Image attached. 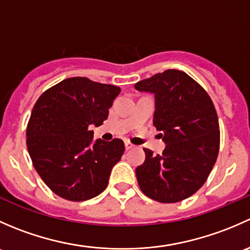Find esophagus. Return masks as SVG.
<instances>
[{
	"label": "esophagus",
	"instance_id": "34e87169",
	"mask_svg": "<svg viewBox=\"0 0 250 250\" xmlns=\"http://www.w3.org/2000/svg\"><path fill=\"white\" fill-rule=\"evenodd\" d=\"M125 150H130V148L134 147V145H133L132 143H129V141H125Z\"/></svg>",
	"mask_w": 250,
	"mask_h": 250
}]
</instances>
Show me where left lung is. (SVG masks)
Segmentation results:
<instances>
[{"label":"left lung","instance_id":"obj_1","mask_svg":"<svg viewBox=\"0 0 250 250\" xmlns=\"http://www.w3.org/2000/svg\"><path fill=\"white\" fill-rule=\"evenodd\" d=\"M155 94L153 125L167 144L161 155L145 151L137 167L144 195L161 203H176L197 192L213 169L220 146L216 110L208 93L192 77L166 70L135 83Z\"/></svg>","mask_w":250,"mask_h":250}]
</instances>
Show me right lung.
I'll return each mask as SVG.
<instances>
[{"label":"right lung","mask_w":250,"mask_h":250,"mask_svg":"<svg viewBox=\"0 0 250 250\" xmlns=\"http://www.w3.org/2000/svg\"><path fill=\"white\" fill-rule=\"evenodd\" d=\"M120 92L116 85L71 77L37 99L26 128L27 151L36 172L59 197L81 202L106 188L125 144L93 143L89 125H103Z\"/></svg>","instance_id":"right-lung-1"}]
</instances>
